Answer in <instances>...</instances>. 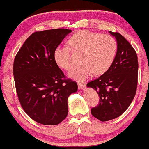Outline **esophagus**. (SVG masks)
Returning a JSON list of instances; mask_svg holds the SVG:
<instances>
[{"label":"esophagus","instance_id":"1","mask_svg":"<svg viewBox=\"0 0 149 149\" xmlns=\"http://www.w3.org/2000/svg\"><path fill=\"white\" fill-rule=\"evenodd\" d=\"M77 86H78V88H79V90H84L86 87L85 84H83V83H81V82L77 83Z\"/></svg>","mask_w":149,"mask_h":149}]
</instances>
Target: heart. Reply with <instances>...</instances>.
<instances>
[{
    "mask_svg": "<svg viewBox=\"0 0 149 149\" xmlns=\"http://www.w3.org/2000/svg\"><path fill=\"white\" fill-rule=\"evenodd\" d=\"M68 43L73 50L82 51L81 65L75 67L69 72L70 78L84 81L94 73L102 74L107 72L116 57L117 45L116 39L109 34L80 30L70 38ZM54 59L60 68L70 70L72 66L71 49L59 45L54 51Z\"/></svg>",
    "mask_w": 149,
    "mask_h": 149,
    "instance_id": "heart-1",
    "label": "heart"
}]
</instances>
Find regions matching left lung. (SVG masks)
Masks as SVG:
<instances>
[{
	"instance_id": "8db88e82",
	"label": "left lung",
	"mask_w": 149,
	"mask_h": 149,
	"mask_svg": "<svg viewBox=\"0 0 149 149\" xmlns=\"http://www.w3.org/2000/svg\"><path fill=\"white\" fill-rule=\"evenodd\" d=\"M116 38L117 49L111 66L105 73L87 84L99 96V104L91 109L101 121L117 118L130 105L136 92L138 63L135 50L123 36L109 31Z\"/></svg>"
}]
</instances>
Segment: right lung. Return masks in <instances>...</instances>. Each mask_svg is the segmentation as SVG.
<instances>
[{
	"mask_svg": "<svg viewBox=\"0 0 149 149\" xmlns=\"http://www.w3.org/2000/svg\"><path fill=\"white\" fill-rule=\"evenodd\" d=\"M68 29L33 33L17 54L13 75L22 108L33 120L43 125H57L68 113V99L77 91V83L65 80L54 59V51Z\"/></svg>",
	"mask_w": 149,
	"mask_h": 149,
	"instance_id": "add662e5",
	"label": "right lung"
}]
</instances>
